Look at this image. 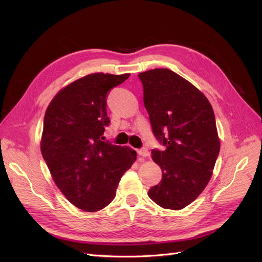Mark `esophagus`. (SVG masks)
<instances>
[{"instance_id": "34e87169", "label": "esophagus", "mask_w": 262, "mask_h": 262, "mask_svg": "<svg viewBox=\"0 0 262 262\" xmlns=\"http://www.w3.org/2000/svg\"><path fill=\"white\" fill-rule=\"evenodd\" d=\"M137 154L140 155V157L146 158V157H148V155H149V152H148L147 148H141V149H138V151H137Z\"/></svg>"}]
</instances>
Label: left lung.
<instances>
[{
  "label": "left lung",
  "instance_id": "8db88e82",
  "mask_svg": "<svg viewBox=\"0 0 262 262\" xmlns=\"http://www.w3.org/2000/svg\"><path fill=\"white\" fill-rule=\"evenodd\" d=\"M138 77L153 134L165 146L152 149L162 180L147 194L161 207L182 209L213 174L221 147L214 111L204 93L173 71L149 70Z\"/></svg>",
  "mask_w": 262,
  "mask_h": 262
}]
</instances>
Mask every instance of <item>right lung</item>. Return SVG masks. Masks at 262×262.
<instances>
[{"instance_id": "1", "label": "right lung", "mask_w": 262, "mask_h": 262, "mask_svg": "<svg viewBox=\"0 0 262 262\" xmlns=\"http://www.w3.org/2000/svg\"><path fill=\"white\" fill-rule=\"evenodd\" d=\"M128 77L83 76L63 88L46 110L42 158L59 190L84 211H98L113 202L122 174L136 161L133 148L103 141L110 122L107 94Z\"/></svg>"}]
</instances>
